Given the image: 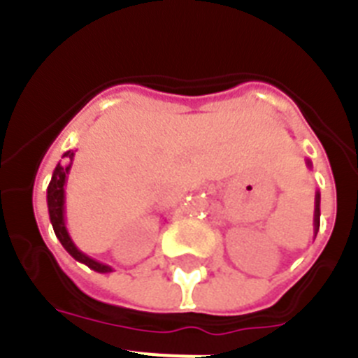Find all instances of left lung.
<instances>
[{"label":"left lung","mask_w":358,"mask_h":358,"mask_svg":"<svg viewBox=\"0 0 358 358\" xmlns=\"http://www.w3.org/2000/svg\"><path fill=\"white\" fill-rule=\"evenodd\" d=\"M306 166L312 169V161L306 159ZM319 218H321V194H319V189H317V192H315V206H314V238L319 231Z\"/></svg>","instance_id":"1"}]
</instances>
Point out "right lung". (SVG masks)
<instances>
[{"instance_id": "obj_1", "label": "right lung", "mask_w": 358, "mask_h": 358, "mask_svg": "<svg viewBox=\"0 0 358 358\" xmlns=\"http://www.w3.org/2000/svg\"><path fill=\"white\" fill-rule=\"evenodd\" d=\"M64 164L57 163L55 170L52 173V181H50L48 189H46V202H48V213H50V222H52L53 231H55V236L59 238V242L62 243V248L69 252V255L75 258L80 264L87 265L90 268H93L94 273H113V267L110 265L102 264V262H96L91 256L84 255L80 249L75 245V242L71 240L68 233V227H66V182H68V173L71 170L73 157H75V150L64 152Z\"/></svg>"}]
</instances>
